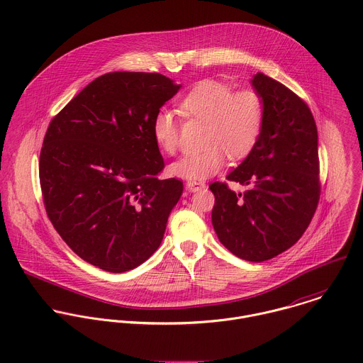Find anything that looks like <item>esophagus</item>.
Here are the masks:
<instances>
[{
	"instance_id": "34e87169",
	"label": "esophagus",
	"mask_w": 363,
	"mask_h": 363,
	"mask_svg": "<svg viewBox=\"0 0 363 363\" xmlns=\"http://www.w3.org/2000/svg\"><path fill=\"white\" fill-rule=\"evenodd\" d=\"M186 187H187L189 191L196 193V191L204 189V187H206V183H204V182H200V180H189V182L186 183Z\"/></svg>"
}]
</instances>
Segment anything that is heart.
Instances as JSON below:
<instances>
[{
  "mask_svg": "<svg viewBox=\"0 0 363 363\" xmlns=\"http://www.w3.org/2000/svg\"><path fill=\"white\" fill-rule=\"evenodd\" d=\"M187 120L204 121L203 150L180 157L170 164V173L189 180H203L218 173L229 155L242 159L259 143L264 125V104L255 89L233 91L219 81L196 84L179 102ZM157 147L169 155L180 144V124L173 111L159 108L151 123Z\"/></svg>",
  "mask_w": 363,
  "mask_h": 363,
  "instance_id": "obj_1",
  "label": "heart"
}]
</instances>
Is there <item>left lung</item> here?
<instances>
[{
  "label": "left lung",
  "mask_w": 363,
  "mask_h": 363,
  "mask_svg": "<svg viewBox=\"0 0 363 363\" xmlns=\"http://www.w3.org/2000/svg\"><path fill=\"white\" fill-rule=\"evenodd\" d=\"M252 85L264 104L257 145L226 179L249 186L243 194L215 182L212 225L239 259L261 262L292 247L305 233L320 199L317 127L309 106L281 82L259 72Z\"/></svg>",
  "instance_id": "left-lung-1"
}]
</instances>
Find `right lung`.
I'll use <instances>...</instances> for the list:
<instances>
[{"label": "right lung", "instance_id": "add662e5", "mask_svg": "<svg viewBox=\"0 0 363 363\" xmlns=\"http://www.w3.org/2000/svg\"><path fill=\"white\" fill-rule=\"evenodd\" d=\"M182 85L157 72H108L50 121L39 177L54 229L86 262L124 272L160 245L183 182L159 180L156 111Z\"/></svg>", "mask_w": 363, "mask_h": 363}]
</instances>
